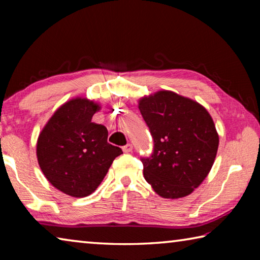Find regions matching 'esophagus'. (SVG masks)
I'll use <instances>...</instances> for the list:
<instances>
[{
    "label": "esophagus",
    "mask_w": 260,
    "mask_h": 260,
    "mask_svg": "<svg viewBox=\"0 0 260 260\" xmlns=\"http://www.w3.org/2000/svg\"><path fill=\"white\" fill-rule=\"evenodd\" d=\"M132 150H133V146H132L131 143H127L126 146L122 147V151L128 153V152H132Z\"/></svg>",
    "instance_id": "esophagus-1"
}]
</instances>
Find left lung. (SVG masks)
Returning a JSON list of instances; mask_svg holds the SVG:
<instances>
[{
    "instance_id": "8db88e82",
    "label": "left lung",
    "mask_w": 260,
    "mask_h": 260,
    "mask_svg": "<svg viewBox=\"0 0 260 260\" xmlns=\"http://www.w3.org/2000/svg\"><path fill=\"white\" fill-rule=\"evenodd\" d=\"M139 109L153 139L142 158L143 175L164 199L191 193L208 177L219 146L212 117L203 105L171 90L140 99Z\"/></svg>"
}]
</instances>
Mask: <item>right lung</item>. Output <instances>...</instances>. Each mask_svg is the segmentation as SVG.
Returning <instances> with one entry per match:
<instances>
[{
  "mask_svg": "<svg viewBox=\"0 0 260 260\" xmlns=\"http://www.w3.org/2000/svg\"><path fill=\"white\" fill-rule=\"evenodd\" d=\"M100 104L74 98L56 110L40 132L37 157L48 181L72 197H86L96 190L121 155L108 143L107 127L91 121Z\"/></svg>",
  "mask_w": 260,
  "mask_h": 260,
  "instance_id": "obj_1",
  "label": "right lung"
}]
</instances>
